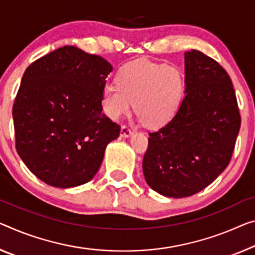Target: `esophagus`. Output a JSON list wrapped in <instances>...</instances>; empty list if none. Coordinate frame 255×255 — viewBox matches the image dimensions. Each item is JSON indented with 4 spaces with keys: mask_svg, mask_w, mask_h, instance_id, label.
<instances>
[{
    "mask_svg": "<svg viewBox=\"0 0 255 255\" xmlns=\"http://www.w3.org/2000/svg\"><path fill=\"white\" fill-rule=\"evenodd\" d=\"M133 134V130L131 128H128V125H123L122 128H121V135L124 136V138H128V136H131Z\"/></svg>",
    "mask_w": 255,
    "mask_h": 255,
    "instance_id": "obj_1",
    "label": "esophagus"
}]
</instances>
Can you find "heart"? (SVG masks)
<instances>
[{
  "label": "heart",
  "instance_id": "b5f03b06",
  "mask_svg": "<svg viewBox=\"0 0 255 255\" xmlns=\"http://www.w3.org/2000/svg\"><path fill=\"white\" fill-rule=\"evenodd\" d=\"M183 82L179 70L149 60H135L123 66L115 85L103 91L104 112L119 120L130 111L131 104L141 122L150 128L168 122L177 112Z\"/></svg>",
  "mask_w": 255,
  "mask_h": 255
}]
</instances>
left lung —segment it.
I'll use <instances>...</instances> for the list:
<instances>
[{
  "mask_svg": "<svg viewBox=\"0 0 255 255\" xmlns=\"http://www.w3.org/2000/svg\"><path fill=\"white\" fill-rule=\"evenodd\" d=\"M186 93L170 122L149 132L144 179L167 197H187L212 183L232 159L241 113L228 73L201 51L185 53Z\"/></svg>",
  "mask_w": 255,
  "mask_h": 255,
  "instance_id": "left-lung-1",
  "label": "left lung"
}]
</instances>
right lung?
I'll return each mask as SVG.
<instances>
[{
  "label": "right lung",
  "mask_w": 255,
  "mask_h": 255,
  "mask_svg": "<svg viewBox=\"0 0 255 255\" xmlns=\"http://www.w3.org/2000/svg\"><path fill=\"white\" fill-rule=\"evenodd\" d=\"M112 65L66 45L32 62L12 107L15 149L38 179L59 188L90 181L121 127L104 115Z\"/></svg>",
  "instance_id": "right-lung-1"
}]
</instances>
